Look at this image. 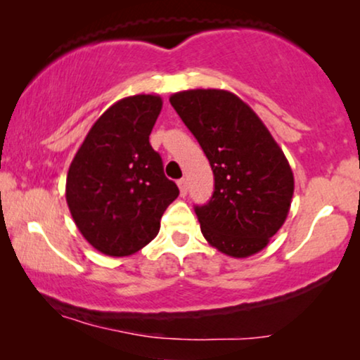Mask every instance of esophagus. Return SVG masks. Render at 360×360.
I'll return each mask as SVG.
<instances>
[{"label":"esophagus","instance_id":"34e87169","mask_svg":"<svg viewBox=\"0 0 360 360\" xmlns=\"http://www.w3.org/2000/svg\"><path fill=\"white\" fill-rule=\"evenodd\" d=\"M176 184H179L180 195L185 196V195H186V190H188V184H186V180H185V179H180L179 181H176Z\"/></svg>","mask_w":360,"mask_h":360}]
</instances>
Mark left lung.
<instances>
[{
	"instance_id": "1",
	"label": "left lung",
	"mask_w": 360,
	"mask_h": 360,
	"mask_svg": "<svg viewBox=\"0 0 360 360\" xmlns=\"http://www.w3.org/2000/svg\"><path fill=\"white\" fill-rule=\"evenodd\" d=\"M170 105L200 142L214 175L213 196L195 206L205 239L236 259L260 252L292 205L293 172L283 150L234 93L179 91Z\"/></svg>"
}]
</instances>
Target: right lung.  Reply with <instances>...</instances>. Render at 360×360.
Wrapping results in <instances>:
<instances>
[{
  "label": "right lung",
  "instance_id": "right-lung-1",
  "mask_svg": "<svg viewBox=\"0 0 360 360\" xmlns=\"http://www.w3.org/2000/svg\"><path fill=\"white\" fill-rule=\"evenodd\" d=\"M159 95L122 98L98 117L73 157L65 198L83 238L101 254L126 257L159 234L160 218L179 196L149 136Z\"/></svg>",
  "mask_w": 360,
  "mask_h": 360
}]
</instances>
